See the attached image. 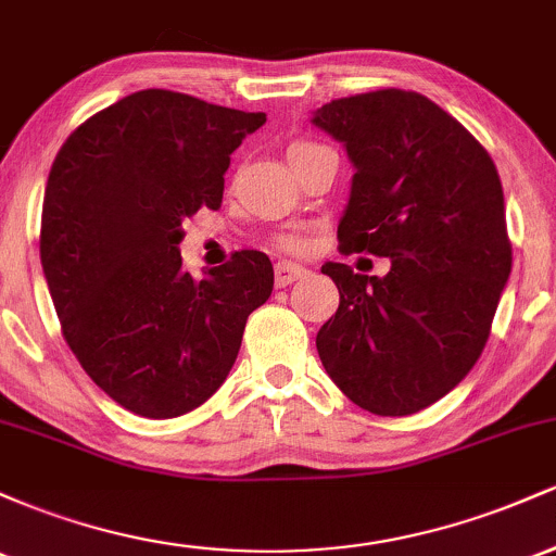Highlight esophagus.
Instances as JSON below:
<instances>
[{"mask_svg":"<svg viewBox=\"0 0 556 556\" xmlns=\"http://www.w3.org/2000/svg\"><path fill=\"white\" fill-rule=\"evenodd\" d=\"M303 274H305L303 266L290 264V261H279V264L274 266V279H277L279 287L292 285V282H295V279L303 277Z\"/></svg>","mask_w":556,"mask_h":556,"instance_id":"1","label":"esophagus"}]
</instances>
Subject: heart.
<instances>
[{
    "label": "heart",
    "instance_id": "b5f03b06",
    "mask_svg": "<svg viewBox=\"0 0 556 556\" xmlns=\"http://www.w3.org/2000/svg\"><path fill=\"white\" fill-rule=\"evenodd\" d=\"M316 146L318 143H311V140H295V143L287 149V159H295L298 154H303V151L316 149ZM279 245L287 248V251H300V248H303V240H300V238H282V240H279Z\"/></svg>",
    "mask_w": 556,
    "mask_h": 556
}]
</instances>
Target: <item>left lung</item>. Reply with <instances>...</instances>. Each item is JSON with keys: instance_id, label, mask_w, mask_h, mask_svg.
<instances>
[{"instance_id": "obj_1", "label": "left lung", "mask_w": 556, "mask_h": 556, "mask_svg": "<svg viewBox=\"0 0 556 556\" xmlns=\"http://www.w3.org/2000/svg\"><path fill=\"white\" fill-rule=\"evenodd\" d=\"M314 123L355 164L340 251L392 258L384 279L321 266L340 308L318 329V358L363 410L410 416L460 384L486 348L513 269L500 172L416 91L344 96Z\"/></svg>"}]
</instances>
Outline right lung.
Segmentation results:
<instances>
[{
    "label": "right lung",
    "instance_id": "obj_1",
    "mask_svg": "<svg viewBox=\"0 0 556 556\" xmlns=\"http://www.w3.org/2000/svg\"><path fill=\"white\" fill-rule=\"evenodd\" d=\"M266 123L146 88L62 143L41 212V266L62 334L96 387L143 418H177L227 379L245 321L271 295L261 251L206 279L182 269V222L219 208L229 154Z\"/></svg>",
    "mask_w": 556,
    "mask_h": 556
}]
</instances>
